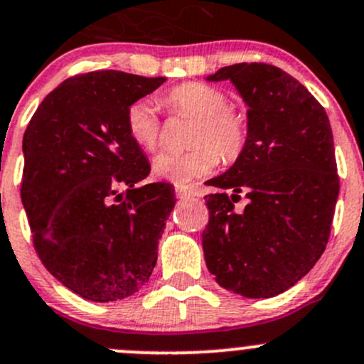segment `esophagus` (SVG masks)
<instances>
[{
    "mask_svg": "<svg viewBox=\"0 0 364 364\" xmlns=\"http://www.w3.org/2000/svg\"><path fill=\"white\" fill-rule=\"evenodd\" d=\"M176 197H178V199H188V197H192V192H188V190L183 188V186H176Z\"/></svg>",
    "mask_w": 364,
    "mask_h": 364,
    "instance_id": "obj_1",
    "label": "esophagus"
}]
</instances>
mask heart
Listing matches in <instances>:
<instances>
[{
    "mask_svg": "<svg viewBox=\"0 0 364 364\" xmlns=\"http://www.w3.org/2000/svg\"><path fill=\"white\" fill-rule=\"evenodd\" d=\"M164 104L176 112L197 117L193 144L188 151L165 149L153 159V172L165 181L188 185L193 179L209 174L223 160H234L247 144V119L243 114L227 107V97L204 82H185L172 87ZM127 132L135 144L153 149L159 142L160 117L153 100L141 98L130 104L124 116Z\"/></svg>",
    "mask_w": 364,
    "mask_h": 364,
    "instance_id": "b5f03b06",
    "label": "heart"
}]
</instances>
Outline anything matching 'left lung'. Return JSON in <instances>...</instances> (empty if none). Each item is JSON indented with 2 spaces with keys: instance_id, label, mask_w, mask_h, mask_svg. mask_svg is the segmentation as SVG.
I'll use <instances>...</instances> for the list:
<instances>
[{
  "instance_id": "8db88e82",
  "label": "left lung",
  "mask_w": 364,
  "mask_h": 364,
  "mask_svg": "<svg viewBox=\"0 0 364 364\" xmlns=\"http://www.w3.org/2000/svg\"><path fill=\"white\" fill-rule=\"evenodd\" d=\"M230 80L247 104V144L232 167L209 179L205 266L227 291L273 297L321 259L340 192L329 117L282 68L237 63L205 77ZM249 204L233 211L239 193Z\"/></svg>"
}]
</instances>
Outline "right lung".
I'll return each instance as SVG.
<instances>
[{"label":"right lung","mask_w":364,"mask_h":364,"mask_svg":"<svg viewBox=\"0 0 364 364\" xmlns=\"http://www.w3.org/2000/svg\"><path fill=\"white\" fill-rule=\"evenodd\" d=\"M164 82L117 70L72 77L43 98L24 132L21 197L35 250L84 299L135 294L156 264L174 188L137 186L151 167L124 116Z\"/></svg>","instance_id":"1"}]
</instances>
